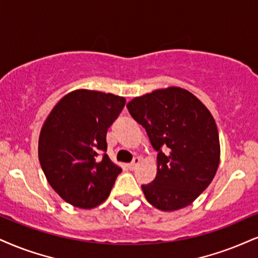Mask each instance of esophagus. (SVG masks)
Wrapping results in <instances>:
<instances>
[{"label":"esophagus","instance_id":"34e87169","mask_svg":"<svg viewBox=\"0 0 258 258\" xmlns=\"http://www.w3.org/2000/svg\"><path fill=\"white\" fill-rule=\"evenodd\" d=\"M141 163V158H139V157H135L134 159H133V161L132 163H130L128 166H129V168L130 170H134V168H136V166H138V165Z\"/></svg>","mask_w":258,"mask_h":258}]
</instances>
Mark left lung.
I'll return each instance as SVG.
<instances>
[{
	"instance_id": "1",
	"label": "left lung",
	"mask_w": 258,
	"mask_h": 258,
	"mask_svg": "<svg viewBox=\"0 0 258 258\" xmlns=\"http://www.w3.org/2000/svg\"><path fill=\"white\" fill-rule=\"evenodd\" d=\"M126 107L158 152L155 179L141 186L147 201L164 212L191 205L211 184L220 163V141L212 113L180 87L136 97Z\"/></svg>"
}]
</instances>
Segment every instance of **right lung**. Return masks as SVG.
<instances>
[{"mask_svg":"<svg viewBox=\"0 0 258 258\" xmlns=\"http://www.w3.org/2000/svg\"><path fill=\"white\" fill-rule=\"evenodd\" d=\"M125 105L119 95L76 90L41 126L38 157L47 182L72 206L91 209L107 199L122 168L106 153V133Z\"/></svg>","mask_w":258,"mask_h":258,"instance_id":"obj_1","label":"right lung"}]
</instances>
